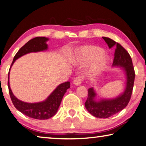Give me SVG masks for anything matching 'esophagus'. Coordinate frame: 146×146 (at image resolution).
Masks as SVG:
<instances>
[{
    "label": "esophagus",
    "instance_id": "obj_1",
    "mask_svg": "<svg viewBox=\"0 0 146 146\" xmlns=\"http://www.w3.org/2000/svg\"><path fill=\"white\" fill-rule=\"evenodd\" d=\"M83 77L82 76H78L73 81V84L76 86H79L82 82Z\"/></svg>",
    "mask_w": 146,
    "mask_h": 146
}]
</instances>
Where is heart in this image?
I'll return each mask as SVG.
<instances>
[{
    "label": "heart",
    "instance_id": "heart-1",
    "mask_svg": "<svg viewBox=\"0 0 146 146\" xmlns=\"http://www.w3.org/2000/svg\"><path fill=\"white\" fill-rule=\"evenodd\" d=\"M102 53V49L97 46H82L75 52V62L86 65L93 62L89 72L92 76L98 75L104 70L108 61L107 56Z\"/></svg>",
    "mask_w": 146,
    "mask_h": 146
}]
</instances>
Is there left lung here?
I'll list each match as a JSON object with an SVG mask.
<instances>
[{"mask_svg":"<svg viewBox=\"0 0 146 146\" xmlns=\"http://www.w3.org/2000/svg\"><path fill=\"white\" fill-rule=\"evenodd\" d=\"M109 46L111 48L116 45L115 57L113 66L122 67L126 74V87L122 94L112 99H102L97 102L95 100L96 93L93 88L88 90V97L85 102V107L88 112L97 118L110 117L124 109L129 103L133 92L135 77L132 59L129 53L118 42L108 37H102Z\"/></svg>","mask_w":146,"mask_h":146,"instance_id":"1","label":"left lung"}]
</instances>
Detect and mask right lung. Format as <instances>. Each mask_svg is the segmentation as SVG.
Here are the masks:
<instances>
[{
    "mask_svg": "<svg viewBox=\"0 0 146 146\" xmlns=\"http://www.w3.org/2000/svg\"><path fill=\"white\" fill-rule=\"evenodd\" d=\"M48 40V38L44 36H37L29 40L19 49L18 52L15 55L11 67L17 58L27 53L46 50L48 49V44H46V42ZM9 71L8 73V86L9 95H10V98L14 106L17 110H18L24 115L29 117L35 118V119L46 120L53 117L57 112L64 94L67 91L68 89L70 88V82L60 84L53 91V93H51L48 98L43 102L27 103L19 100L14 96L9 86Z\"/></svg>",
    "mask_w": 146,
    "mask_h": 146,
    "instance_id": "obj_1",
    "label": "right lung"
}]
</instances>
